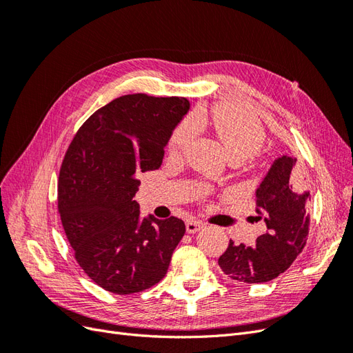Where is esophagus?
Instances as JSON below:
<instances>
[{"instance_id": "obj_1", "label": "esophagus", "mask_w": 353, "mask_h": 353, "mask_svg": "<svg viewBox=\"0 0 353 353\" xmlns=\"http://www.w3.org/2000/svg\"><path fill=\"white\" fill-rule=\"evenodd\" d=\"M205 228V223H203L201 221H199V219H188L187 222H185V230H187V232H190V234H194V232H197V231H200V230H203Z\"/></svg>"}]
</instances>
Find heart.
Masks as SVG:
<instances>
[{
    "instance_id": "obj_1",
    "label": "heart",
    "mask_w": 353,
    "mask_h": 353,
    "mask_svg": "<svg viewBox=\"0 0 353 353\" xmlns=\"http://www.w3.org/2000/svg\"><path fill=\"white\" fill-rule=\"evenodd\" d=\"M213 126L230 160L240 163L261 152L265 132L254 117L237 105L221 104L213 110ZM200 125L196 116H187L169 135L168 148L170 153H181L194 140Z\"/></svg>"
}]
</instances>
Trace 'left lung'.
Instances as JSON below:
<instances>
[{"label":"left lung","instance_id":"8db88e82","mask_svg":"<svg viewBox=\"0 0 353 353\" xmlns=\"http://www.w3.org/2000/svg\"><path fill=\"white\" fill-rule=\"evenodd\" d=\"M303 187L294 157L274 160L256 190V212L265 221L266 231L253 245L230 240L218 259L223 274L240 283H268L294 262L309 234V191Z\"/></svg>","mask_w":353,"mask_h":353}]
</instances>
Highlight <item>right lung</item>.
<instances>
[{
  "mask_svg": "<svg viewBox=\"0 0 353 353\" xmlns=\"http://www.w3.org/2000/svg\"><path fill=\"white\" fill-rule=\"evenodd\" d=\"M184 97L130 94L92 113L70 143L59 176V212L81 268L104 290L143 292L163 279L185 232L175 216H141L137 175L159 169Z\"/></svg>",
  "mask_w": 353,
  "mask_h": 353,
  "instance_id": "right-lung-1",
  "label": "right lung"
}]
</instances>
